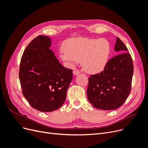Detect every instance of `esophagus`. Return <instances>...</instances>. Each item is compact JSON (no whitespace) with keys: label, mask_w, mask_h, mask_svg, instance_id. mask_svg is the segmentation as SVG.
<instances>
[{"label":"esophagus","mask_w":148,"mask_h":148,"mask_svg":"<svg viewBox=\"0 0 148 148\" xmlns=\"http://www.w3.org/2000/svg\"><path fill=\"white\" fill-rule=\"evenodd\" d=\"M73 73L75 75H79L80 73V71L78 70H74L73 71Z\"/></svg>","instance_id":"obj_1"}]
</instances>
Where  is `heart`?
Returning <instances> with one entry per match:
<instances>
[{
  "label": "heart",
  "instance_id": "heart-1",
  "mask_svg": "<svg viewBox=\"0 0 148 148\" xmlns=\"http://www.w3.org/2000/svg\"><path fill=\"white\" fill-rule=\"evenodd\" d=\"M60 54L62 60L70 63L82 62L85 71L91 73L104 69L110 53V44L105 38H71L64 42Z\"/></svg>",
  "mask_w": 148,
  "mask_h": 148
}]
</instances>
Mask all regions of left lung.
<instances>
[{
	"label": "left lung",
	"instance_id": "8db88e82",
	"mask_svg": "<svg viewBox=\"0 0 148 148\" xmlns=\"http://www.w3.org/2000/svg\"><path fill=\"white\" fill-rule=\"evenodd\" d=\"M115 51L120 53L110 59L104 70L89 78L87 96L95 108L114 110L126 101L132 89L133 64L126 46L118 37Z\"/></svg>",
	"mask_w": 148,
	"mask_h": 148
}]
</instances>
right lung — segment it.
I'll return each instance as SVG.
<instances>
[{
  "label": "right lung",
  "instance_id": "add662e5",
  "mask_svg": "<svg viewBox=\"0 0 148 148\" xmlns=\"http://www.w3.org/2000/svg\"><path fill=\"white\" fill-rule=\"evenodd\" d=\"M51 44L46 36L32 40L22 55L19 70L23 96L33 108L45 112L63 105L73 79V70L60 64Z\"/></svg>",
  "mask_w": 148,
  "mask_h": 148
}]
</instances>
